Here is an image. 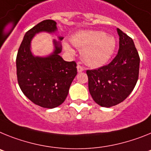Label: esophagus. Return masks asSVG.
Segmentation results:
<instances>
[{
  "instance_id": "34e87169",
  "label": "esophagus",
  "mask_w": 151,
  "mask_h": 151,
  "mask_svg": "<svg viewBox=\"0 0 151 151\" xmlns=\"http://www.w3.org/2000/svg\"><path fill=\"white\" fill-rule=\"evenodd\" d=\"M77 71H78V72H82L83 70H84V68H83V67L81 66V65H80L79 63H78V65H77Z\"/></svg>"
}]
</instances>
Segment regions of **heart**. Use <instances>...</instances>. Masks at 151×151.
<instances>
[{"mask_svg": "<svg viewBox=\"0 0 151 151\" xmlns=\"http://www.w3.org/2000/svg\"><path fill=\"white\" fill-rule=\"evenodd\" d=\"M74 46L82 49L81 56L83 61L93 67L105 65L113 54L115 47V39L102 31L90 30L77 32L71 38ZM68 52H73L69 45H65Z\"/></svg>", "mask_w": 151, "mask_h": 151, "instance_id": "heart-1", "label": "heart"}]
</instances>
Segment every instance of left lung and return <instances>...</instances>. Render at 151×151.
Here are the masks:
<instances>
[{"instance_id":"8db88e82","label":"left lung","mask_w":151,"mask_h":151,"mask_svg":"<svg viewBox=\"0 0 151 151\" xmlns=\"http://www.w3.org/2000/svg\"><path fill=\"white\" fill-rule=\"evenodd\" d=\"M118 54L107 65L86 70L92 98L103 107L122 103L134 90L139 75L140 57L130 36L117 28Z\"/></svg>"}]
</instances>
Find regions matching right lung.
<instances>
[{"mask_svg": "<svg viewBox=\"0 0 151 151\" xmlns=\"http://www.w3.org/2000/svg\"><path fill=\"white\" fill-rule=\"evenodd\" d=\"M55 21L45 19L25 34L17 55V76L21 90L32 103L43 108L52 109L65 102L72 81L77 74L74 61H65L58 55L60 43L55 41V50L47 58L34 57L30 51V42L39 32H52ZM63 38L60 37L61 40Z\"/></svg>", "mask_w": 151, "mask_h": 151, "instance_id": "right-lung-1", "label": "right lung"}]
</instances>
